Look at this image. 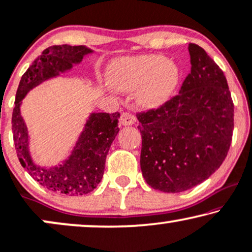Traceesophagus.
Masks as SVG:
<instances>
[{"mask_svg": "<svg viewBox=\"0 0 252 252\" xmlns=\"http://www.w3.org/2000/svg\"><path fill=\"white\" fill-rule=\"evenodd\" d=\"M135 122L136 117L131 113L124 112L122 115H121V123H122V126H132Z\"/></svg>", "mask_w": 252, "mask_h": 252, "instance_id": "obj_1", "label": "esophagus"}]
</instances>
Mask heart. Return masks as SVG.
I'll return each instance as SVG.
<instances>
[{"label":"heart","mask_w":252,"mask_h":252,"mask_svg":"<svg viewBox=\"0 0 252 252\" xmlns=\"http://www.w3.org/2000/svg\"><path fill=\"white\" fill-rule=\"evenodd\" d=\"M108 79L117 90L136 91L139 105L152 108L172 96L179 84L180 70L160 55L121 58L109 65Z\"/></svg>","instance_id":"1"}]
</instances>
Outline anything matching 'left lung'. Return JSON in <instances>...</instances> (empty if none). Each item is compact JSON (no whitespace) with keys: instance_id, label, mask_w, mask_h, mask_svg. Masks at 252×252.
<instances>
[{"instance_id":"1","label":"left lung","mask_w":252,"mask_h":252,"mask_svg":"<svg viewBox=\"0 0 252 252\" xmlns=\"http://www.w3.org/2000/svg\"><path fill=\"white\" fill-rule=\"evenodd\" d=\"M189 53L191 71L179 94L137 113L143 176L162 192H182L209 179L233 138L234 103L222 70L196 43Z\"/></svg>"}]
</instances>
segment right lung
Here are the masks:
<instances>
[{"label":"right lung","mask_w":252,"mask_h":252,"mask_svg":"<svg viewBox=\"0 0 252 252\" xmlns=\"http://www.w3.org/2000/svg\"><path fill=\"white\" fill-rule=\"evenodd\" d=\"M90 53L92 50L85 46L61 45L46 48L22 76L12 112L13 143L21 165L41 186L66 196L89 193L100 183L107 153L120 131V113L91 114L71 156L59 167L43 168L35 166L30 156L28 128L21 115V101L33 87L70 70Z\"/></svg>","instance_id":"obj_1"}]
</instances>
